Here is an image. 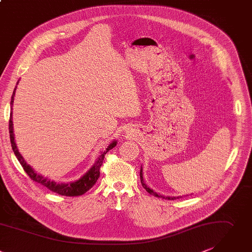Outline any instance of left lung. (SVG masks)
<instances>
[{"label": "left lung", "mask_w": 252, "mask_h": 252, "mask_svg": "<svg viewBox=\"0 0 252 252\" xmlns=\"http://www.w3.org/2000/svg\"><path fill=\"white\" fill-rule=\"evenodd\" d=\"M140 180H141V184H142V186H143V188L150 193V194H153V195H155V196H157V197H162V198H165V199H176V198H179V197H182V195H179V196H169V195H163V194H159L158 192H156V191H154L152 189H150L148 186H147V184L145 183V181H144V178H143V171H142V167H141V171H140Z\"/></svg>", "instance_id": "obj_1"}]
</instances>
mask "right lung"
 I'll return each mask as SVG.
<instances>
[{"instance_id": "obj_1", "label": "right lung", "mask_w": 252, "mask_h": 252, "mask_svg": "<svg viewBox=\"0 0 252 252\" xmlns=\"http://www.w3.org/2000/svg\"><path fill=\"white\" fill-rule=\"evenodd\" d=\"M19 83V81H18ZM17 83V84H18ZM17 88V86H16ZM16 88L13 92L12 95V99H11V115H10V122H9V132H10V139H11V144H12V149L14 151V153L17 157V159L19 160L20 164L22 165V167L24 168L25 172L30 176V178L34 181L37 182L38 184H41L42 186L46 187L49 190H52L54 192H57L59 194L62 195H66V196H76V195H81L83 193H85L88 189H90L95 183L97 182L99 176H100V167H101L103 160H104V156L105 154L110 151L112 148H114L117 144V141L114 140L112 141L108 147L106 148V150L104 151L103 153H101L96 162L94 163V165H92V167L83 175L81 176L78 180L73 181V182H68V183H57L55 181H50L49 179H47L46 177H43L37 173H35V171L29 165L27 164V162L25 161L24 157L21 155V153L19 152L16 141H15V134H14V124H13V105H14V98H15V93H16Z\"/></svg>"}]
</instances>
